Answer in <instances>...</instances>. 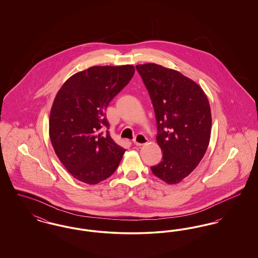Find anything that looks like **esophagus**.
Instances as JSON below:
<instances>
[{
    "label": "esophagus",
    "mask_w": 258,
    "mask_h": 258,
    "mask_svg": "<svg viewBox=\"0 0 258 258\" xmlns=\"http://www.w3.org/2000/svg\"><path fill=\"white\" fill-rule=\"evenodd\" d=\"M148 142V138L144 135L142 134H138L136 135V136L134 139V143H135L136 146H141V145H144Z\"/></svg>",
    "instance_id": "esophagus-1"
}]
</instances>
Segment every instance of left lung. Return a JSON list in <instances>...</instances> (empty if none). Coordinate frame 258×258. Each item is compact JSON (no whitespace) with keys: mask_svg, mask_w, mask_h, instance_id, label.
Returning a JSON list of instances; mask_svg holds the SVG:
<instances>
[{"mask_svg":"<svg viewBox=\"0 0 258 258\" xmlns=\"http://www.w3.org/2000/svg\"><path fill=\"white\" fill-rule=\"evenodd\" d=\"M157 120L162 160L151 170L167 184L180 183L196 169L208 148L212 116L208 98L191 79L157 63L137 64Z\"/></svg>","mask_w":258,"mask_h":258,"instance_id":"obj_1","label":"left lung"}]
</instances>
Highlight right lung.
I'll list each match as a JSON object with an SVG mask.
<instances>
[{
    "instance_id": "1",
    "label": "right lung",
    "mask_w": 258,
    "mask_h": 258,
    "mask_svg": "<svg viewBox=\"0 0 258 258\" xmlns=\"http://www.w3.org/2000/svg\"><path fill=\"white\" fill-rule=\"evenodd\" d=\"M135 74L132 64L96 66L71 76L57 93L49 119L54 151L75 179L96 184L117 169L125 150L111 138L105 111Z\"/></svg>"
}]
</instances>
